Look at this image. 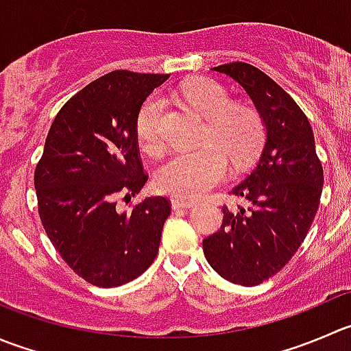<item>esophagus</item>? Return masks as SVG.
<instances>
[{
  "label": "esophagus",
  "instance_id": "obj_1",
  "mask_svg": "<svg viewBox=\"0 0 351 351\" xmlns=\"http://www.w3.org/2000/svg\"><path fill=\"white\" fill-rule=\"evenodd\" d=\"M193 206V202H186V200H180V199H173L171 200V207L175 210L180 209H190Z\"/></svg>",
  "mask_w": 351,
  "mask_h": 351
}]
</instances>
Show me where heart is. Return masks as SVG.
Returning a JSON list of instances; mask_svg holds the SVG:
<instances>
[{"label":"heart","mask_w":351,"mask_h":351,"mask_svg":"<svg viewBox=\"0 0 351 351\" xmlns=\"http://www.w3.org/2000/svg\"><path fill=\"white\" fill-rule=\"evenodd\" d=\"M180 96L206 118L202 132L206 145L168 159L156 173L154 185L166 195L195 200L226 180L228 159L241 169L257 158L266 141V123L257 108L248 103H231L226 87L210 78L186 82ZM162 113L165 101L159 94H152L135 114L137 142L149 156H159L165 149Z\"/></svg>","instance_id":"obj_1"}]
</instances>
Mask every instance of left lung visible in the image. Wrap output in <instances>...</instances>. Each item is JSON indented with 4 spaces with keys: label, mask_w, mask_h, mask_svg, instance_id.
I'll return each mask as SVG.
<instances>
[{
    "label": "left lung",
    "mask_w": 351,
    "mask_h": 351,
    "mask_svg": "<svg viewBox=\"0 0 351 351\" xmlns=\"http://www.w3.org/2000/svg\"><path fill=\"white\" fill-rule=\"evenodd\" d=\"M245 89L266 123V144L257 166L231 190L250 202L237 213L223 207V224L202 241L204 255L224 280L255 287L283 269L307 237L324 173L315 154L307 117L293 97L248 63L219 64Z\"/></svg>",
    "instance_id": "8db88e82"
}]
</instances>
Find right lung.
<instances>
[{"label": "right lung", "mask_w": 351, "mask_h": 351, "mask_svg": "<svg viewBox=\"0 0 351 351\" xmlns=\"http://www.w3.org/2000/svg\"><path fill=\"white\" fill-rule=\"evenodd\" d=\"M168 77L114 70L85 85L54 118L34 171L51 243L94 287H121L158 255L169 200L147 197L120 213L117 199H130L147 182L135 114Z\"/></svg>", "instance_id": "1"}]
</instances>
